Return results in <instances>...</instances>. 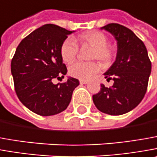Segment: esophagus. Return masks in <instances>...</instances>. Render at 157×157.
I'll list each match as a JSON object with an SVG mask.
<instances>
[{
	"mask_svg": "<svg viewBox=\"0 0 157 157\" xmlns=\"http://www.w3.org/2000/svg\"><path fill=\"white\" fill-rule=\"evenodd\" d=\"M89 82L87 80H80V83L81 84H87Z\"/></svg>",
	"mask_w": 157,
	"mask_h": 157,
	"instance_id": "esophagus-1",
	"label": "esophagus"
}]
</instances>
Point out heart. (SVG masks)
I'll return each mask as SVG.
<instances>
[{
  "mask_svg": "<svg viewBox=\"0 0 157 157\" xmlns=\"http://www.w3.org/2000/svg\"><path fill=\"white\" fill-rule=\"evenodd\" d=\"M80 41L82 45L93 47L90 55L91 60H98L104 66H109L116 56L115 48L108 44V37L105 34L99 31L85 32L80 36ZM78 45L73 38L68 37L65 39L61 46V56L62 61L66 63H71L75 61L78 55ZM100 69V65L95 62H77L73 63L69 68L68 73L71 76L81 80L89 79L97 73Z\"/></svg>",
  "mask_w": 157,
  "mask_h": 157,
  "instance_id": "heart-1",
  "label": "heart"
}]
</instances>
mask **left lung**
Segmentation results:
<instances>
[{
    "label": "left lung",
    "instance_id": "left-lung-1",
    "mask_svg": "<svg viewBox=\"0 0 157 157\" xmlns=\"http://www.w3.org/2000/svg\"><path fill=\"white\" fill-rule=\"evenodd\" d=\"M101 29L111 33L117 41L116 61L104 73L108 81L113 79L114 84L109 88L101 84V90L93 95V101L101 112L119 116L132 110L143 100L151 62L144 43L129 29L109 23Z\"/></svg>",
    "mask_w": 157,
    "mask_h": 157
}]
</instances>
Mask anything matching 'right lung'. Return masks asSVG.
I'll return each instance as SVG.
<instances>
[{
  "label": "right lung",
  "mask_w": 157,
  "mask_h": 157,
  "mask_svg": "<svg viewBox=\"0 0 157 157\" xmlns=\"http://www.w3.org/2000/svg\"><path fill=\"white\" fill-rule=\"evenodd\" d=\"M71 33L56 25H43L26 36L15 50L11 62L15 93L21 103L37 115L54 116L65 110L79 85L73 77L62 83L52 82L67 74L60 50Z\"/></svg>",
  "instance_id": "add662e5"
}]
</instances>
